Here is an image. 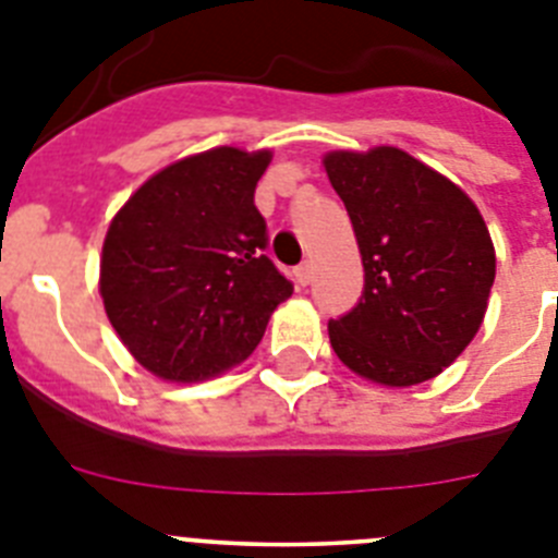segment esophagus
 I'll return each mask as SVG.
<instances>
[{
	"instance_id": "obj_1",
	"label": "esophagus",
	"mask_w": 558,
	"mask_h": 558,
	"mask_svg": "<svg viewBox=\"0 0 558 558\" xmlns=\"http://www.w3.org/2000/svg\"><path fill=\"white\" fill-rule=\"evenodd\" d=\"M293 276H295V282H299L304 288V284H310V279H313V265L302 263V265H299V268L293 270Z\"/></svg>"
}]
</instances>
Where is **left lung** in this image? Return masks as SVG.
Instances as JSON below:
<instances>
[{
	"label": "left lung",
	"mask_w": 558,
	"mask_h": 558,
	"mask_svg": "<svg viewBox=\"0 0 558 558\" xmlns=\"http://www.w3.org/2000/svg\"><path fill=\"white\" fill-rule=\"evenodd\" d=\"M324 170L366 270L357 307L329 322L335 354L386 388L438 377L489 307L497 259L481 209L447 175L391 145L329 150Z\"/></svg>",
	"instance_id": "1"
}]
</instances>
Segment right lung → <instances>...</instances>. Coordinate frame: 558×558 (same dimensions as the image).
<instances>
[{"label":"right lung","instance_id":"right-lung-1","mask_svg":"<svg viewBox=\"0 0 558 558\" xmlns=\"http://www.w3.org/2000/svg\"><path fill=\"white\" fill-rule=\"evenodd\" d=\"M274 153L211 147L133 192L108 223L100 295L133 360L165 383H204L240 366L293 284L263 254L254 206Z\"/></svg>","mask_w":558,"mask_h":558}]
</instances>
